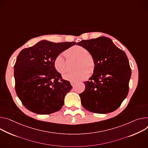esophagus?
<instances>
[{"mask_svg":"<svg viewBox=\"0 0 148 148\" xmlns=\"http://www.w3.org/2000/svg\"><path fill=\"white\" fill-rule=\"evenodd\" d=\"M71 86L73 87H74L75 86V82H71Z\"/></svg>","mask_w":148,"mask_h":148,"instance_id":"obj_1","label":"esophagus"}]
</instances>
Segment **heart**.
<instances>
[{
  "label": "heart",
  "instance_id": "b5f03b06",
  "mask_svg": "<svg viewBox=\"0 0 148 148\" xmlns=\"http://www.w3.org/2000/svg\"><path fill=\"white\" fill-rule=\"evenodd\" d=\"M65 55L69 57L75 58L78 60L77 69L75 72L66 73L63 78L71 82H77L86 79L89 76V71L92 73L96 67V61L94 57L88 53V50L80 45H74L65 52ZM53 66L56 70L61 74H64L67 67L66 61L62 54L57 55L53 60ZM88 70H87L86 69Z\"/></svg>",
  "mask_w": 148,
  "mask_h": 148
}]
</instances>
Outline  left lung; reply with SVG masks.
<instances>
[{
	"instance_id": "8db88e82",
	"label": "left lung",
	"mask_w": 148,
	"mask_h": 148,
	"mask_svg": "<svg viewBox=\"0 0 148 148\" xmlns=\"http://www.w3.org/2000/svg\"><path fill=\"white\" fill-rule=\"evenodd\" d=\"M77 44L86 48L96 61L93 74L84 82L85 90L79 94L83 106L95 113L115 111L129 92L132 73L126 53L105 36L82 40Z\"/></svg>"
}]
</instances>
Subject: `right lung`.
<instances>
[{"label":"right lung","mask_w":148,"mask_h":148,"mask_svg":"<svg viewBox=\"0 0 148 148\" xmlns=\"http://www.w3.org/2000/svg\"><path fill=\"white\" fill-rule=\"evenodd\" d=\"M76 44L45 40L22 49L14 65L15 90L23 105L39 114L59 111L72 86L53 66L55 57Z\"/></svg>","instance_id":"right-lung-1"}]
</instances>
